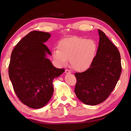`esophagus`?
I'll use <instances>...</instances> for the list:
<instances>
[{
    "instance_id": "esophagus-1",
    "label": "esophagus",
    "mask_w": 131,
    "mask_h": 131,
    "mask_svg": "<svg viewBox=\"0 0 131 131\" xmlns=\"http://www.w3.org/2000/svg\"><path fill=\"white\" fill-rule=\"evenodd\" d=\"M71 71L70 70H69L68 69H66V70H65V73H71Z\"/></svg>"
}]
</instances>
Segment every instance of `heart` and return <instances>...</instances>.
I'll return each instance as SVG.
<instances>
[{
	"label": "heart",
	"mask_w": 131,
	"mask_h": 131,
	"mask_svg": "<svg viewBox=\"0 0 131 131\" xmlns=\"http://www.w3.org/2000/svg\"><path fill=\"white\" fill-rule=\"evenodd\" d=\"M59 50L52 52V57L60 66H65L71 61L75 70L87 69L92 63L96 50V44L92 40L82 37H72L63 39L59 44Z\"/></svg>",
	"instance_id": "heart-1"
}]
</instances>
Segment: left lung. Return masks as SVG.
<instances>
[{
	"label": "left lung",
	"instance_id": "8db88e82",
	"mask_svg": "<svg viewBox=\"0 0 131 131\" xmlns=\"http://www.w3.org/2000/svg\"><path fill=\"white\" fill-rule=\"evenodd\" d=\"M99 43L90 68L76 72L75 92L81 102L95 105L105 101L114 90L122 73L117 48L99 29Z\"/></svg>",
	"mask_w": 131,
	"mask_h": 131
}]
</instances>
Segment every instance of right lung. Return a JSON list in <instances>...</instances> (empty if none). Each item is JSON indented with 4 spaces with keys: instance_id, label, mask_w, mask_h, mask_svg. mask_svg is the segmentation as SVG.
<instances>
[{
    "instance_id": "right-lung-1",
    "label": "right lung",
    "mask_w": 131,
    "mask_h": 131,
    "mask_svg": "<svg viewBox=\"0 0 131 131\" xmlns=\"http://www.w3.org/2000/svg\"><path fill=\"white\" fill-rule=\"evenodd\" d=\"M51 34L32 31L21 39L12 50L8 75L20 101L32 108L47 104L53 93L52 81L64 71L52 64L46 53L51 55L44 42Z\"/></svg>"
}]
</instances>
